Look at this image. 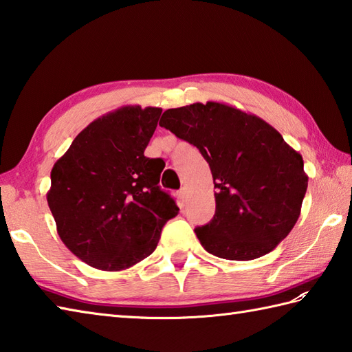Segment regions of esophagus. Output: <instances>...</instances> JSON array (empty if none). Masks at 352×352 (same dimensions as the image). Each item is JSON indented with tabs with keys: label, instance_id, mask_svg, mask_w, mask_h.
I'll list each match as a JSON object with an SVG mask.
<instances>
[{
	"label": "esophagus",
	"instance_id": "esophagus-1",
	"mask_svg": "<svg viewBox=\"0 0 352 352\" xmlns=\"http://www.w3.org/2000/svg\"><path fill=\"white\" fill-rule=\"evenodd\" d=\"M178 198L182 199V203H184V201L188 199V189H186V188H182V189H180V192H178Z\"/></svg>",
	"mask_w": 352,
	"mask_h": 352
}]
</instances>
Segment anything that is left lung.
Here are the masks:
<instances>
[{
    "label": "left lung",
    "mask_w": 352,
    "mask_h": 352,
    "mask_svg": "<svg viewBox=\"0 0 352 352\" xmlns=\"http://www.w3.org/2000/svg\"><path fill=\"white\" fill-rule=\"evenodd\" d=\"M160 126L195 145L210 166L216 212L195 228L207 252L254 260L271 252L301 214L302 155L263 119L219 101L168 109Z\"/></svg>",
    "instance_id": "obj_1"
}]
</instances>
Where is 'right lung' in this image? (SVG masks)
<instances>
[{
	"mask_svg": "<svg viewBox=\"0 0 352 352\" xmlns=\"http://www.w3.org/2000/svg\"><path fill=\"white\" fill-rule=\"evenodd\" d=\"M160 115V107L140 106L109 111L52 166L47 201L57 233L100 271H124L146 258L180 210L157 186L163 160L144 155Z\"/></svg>",
	"mask_w": 352,
	"mask_h": 352,
	"instance_id": "1",
	"label": "right lung"
}]
</instances>
